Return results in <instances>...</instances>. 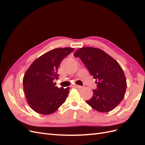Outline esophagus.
Here are the masks:
<instances>
[{
	"label": "esophagus",
	"mask_w": 145,
	"mask_h": 145,
	"mask_svg": "<svg viewBox=\"0 0 145 145\" xmlns=\"http://www.w3.org/2000/svg\"><path fill=\"white\" fill-rule=\"evenodd\" d=\"M74 86H75V87L76 88H78V89L82 88V86H80V85H74Z\"/></svg>",
	"instance_id": "34e87169"
}]
</instances>
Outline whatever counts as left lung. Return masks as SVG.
<instances>
[{
	"mask_svg": "<svg viewBox=\"0 0 145 145\" xmlns=\"http://www.w3.org/2000/svg\"><path fill=\"white\" fill-rule=\"evenodd\" d=\"M74 56L81 59L97 84V89L93 90V97L86 103L100 112L113 110L123 99L127 86L120 65L105 51L96 48H80Z\"/></svg>",
	"mask_w": 145,
	"mask_h": 145,
	"instance_id": "left-lung-1",
	"label": "left lung"
}]
</instances>
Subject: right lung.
Returning a JSON list of instances; mask_svg holds the SVG:
<instances>
[{
  "instance_id": "add662e5",
  "label": "right lung",
  "mask_w": 145,
  "mask_h": 145,
  "mask_svg": "<svg viewBox=\"0 0 145 145\" xmlns=\"http://www.w3.org/2000/svg\"><path fill=\"white\" fill-rule=\"evenodd\" d=\"M74 50L72 48H56L35 60L23 78L24 93L29 106L43 115L56 111L67 99L70 88L56 86L57 70L62 60Z\"/></svg>"
}]
</instances>
